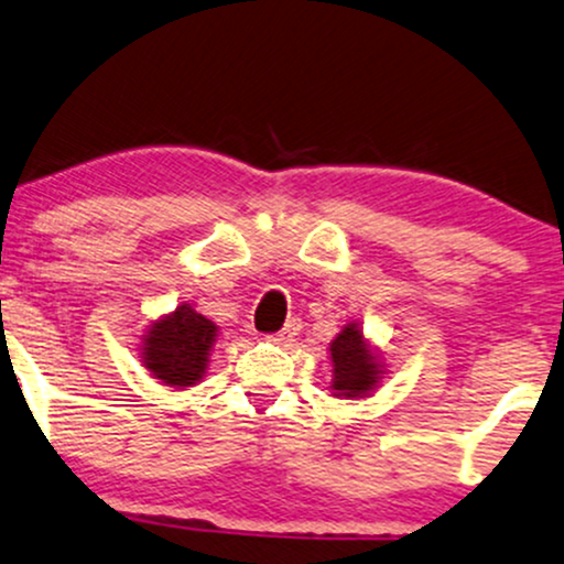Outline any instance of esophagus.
Returning <instances> with one entry per match:
<instances>
[{
    "label": "esophagus",
    "instance_id": "esophagus-1",
    "mask_svg": "<svg viewBox=\"0 0 564 564\" xmlns=\"http://www.w3.org/2000/svg\"><path fill=\"white\" fill-rule=\"evenodd\" d=\"M301 329H303V322L297 319V316H290L288 324H284V327L280 329V333L274 335V340H280V343H290V340H295V335L301 333Z\"/></svg>",
    "mask_w": 564,
    "mask_h": 564
}]
</instances>
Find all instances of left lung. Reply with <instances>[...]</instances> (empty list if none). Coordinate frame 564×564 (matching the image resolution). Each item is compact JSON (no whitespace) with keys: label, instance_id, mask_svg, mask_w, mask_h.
Masks as SVG:
<instances>
[{"label":"left lung","instance_id":"obj_1","mask_svg":"<svg viewBox=\"0 0 564 564\" xmlns=\"http://www.w3.org/2000/svg\"><path fill=\"white\" fill-rule=\"evenodd\" d=\"M329 356H333V390L335 395H356L372 393L380 382V364H377L375 354L369 350L367 340H364L361 329L356 324L343 327V333L335 337L329 346Z\"/></svg>","mask_w":564,"mask_h":564}]
</instances>
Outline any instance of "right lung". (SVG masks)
I'll return each instance as SVG.
<instances>
[{"label": "right lung", "instance_id": "1", "mask_svg": "<svg viewBox=\"0 0 564 564\" xmlns=\"http://www.w3.org/2000/svg\"><path fill=\"white\" fill-rule=\"evenodd\" d=\"M214 340V322L189 306H178L174 314L152 324L144 335V367L165 386L189 388L200 382Z\"/></svg>", "mask_w": 564, "mask_h": 564}]
</instances>
